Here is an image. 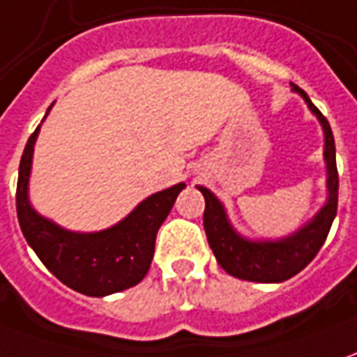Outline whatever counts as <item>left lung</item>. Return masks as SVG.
Wrapping results in <instances>:
<instances>
[{"instance_id":"8db88e82","label":"left lung","mask_w":357,"mask_h":357,"mask_svg":"<svg viewBox=\"0 0 357 357\" xmlns=\"http://www.w3.org/2000/svg\"><path fill=\"white\" fill-rule=\"evenodd\" d=\"M293 91L299 93L311 113L319 119L322 132H324V162H326V203L309 222H305L289 236L283 238H261L252 240L242 236L238 230L232 227L225 205L217 195L203 185L197 189L205 197V215L203 227L209 240V246L215 254L222 270L232 278L256 283H281L297 275L303 268H307L311 260L319 254L324 240L328 236L332 220L338 209V169H336V148L332 128L326 117L312 105L309 96L291 84Z\"/></svg>"}]
</instances>
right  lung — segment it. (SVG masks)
<instances>
[{"label":"right lung","instance_id":"obj_1","mask_svg":"<svg viewBox=\"0 0 357 357\" xmlns=\"http://www.w3.org/2000/svg\"><path fill=\"white\" fill-rule=\"evenodd\" d=\"M38 132L40 125L26 140L17 179V219L29 246L64 285L89 297H105L140 283L154 258L158 229L185 183L152 193L125 219L105 230H68L36 213L29 199V178Z\"/></svg>","mask_w":357,"mask_h":357}]
</instances>
